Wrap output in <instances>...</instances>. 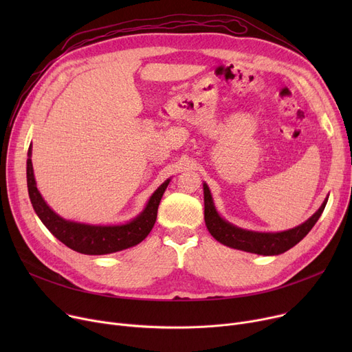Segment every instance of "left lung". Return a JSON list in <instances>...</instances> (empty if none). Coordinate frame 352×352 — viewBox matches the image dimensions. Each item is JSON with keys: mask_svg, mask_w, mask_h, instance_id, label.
<instances>
[{"mask_svg": "<svg viewBox=\"0 0 352 352\" xmlns=\"http://www.w3.org/2000/svg\"><path fill=\"white\" fill-rule=\"evenodd\" d=\"M327 201L328 199L322 202L320 210L308 221H305L304 224L295 227L292 230H288L284 232H275V234L254 232V231L236 228L235 226L227 223V221L221 218L215 211L210 188L207 187V184H204V206H206L204 219L210 234L221 244L231 248L241 250V251H247V252L260 254V255H278L288 251L294 245H297L311 231V228L316 226L318 218L321 217L327 206Z\"/></svg>", "mask_w": 352, "mask_h": 352, "instance_id": "1", "label": "left lung"}]
</instances>
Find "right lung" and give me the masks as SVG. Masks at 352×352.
<instances>
[{"mask_svg": "<svg viewBox=\"0 0 352 352\" xmlns=\"http://www.w3.org/2000/svg\"><path fill=\"white\" fill-rule=\"evenodd\" d=\"M27 184L31 204L36 215L40 217L43 224L50 230L54 236H57L63 244L77 252L87 255H104L134 247L150 234L155 224L160 201L165 188L168 187L170 179H166L153 194L141 215L133 219L131 223L113 227L71 223V221H65L55 214L45 204L40 191L36 190L31 162V148L27 160Z\"/></svg>", "mask_w": 352, "mask_h": 352, "instance_id": "1", "label": "right lung"}]
</instances>
